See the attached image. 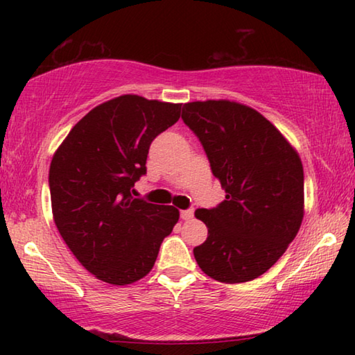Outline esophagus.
I'll use <instances>...</instances> for the list:
<instances>
[{
    "label": "esophagus",
    "instance_id": "obj_1",
    "mask_svg": "<svg viewBox=\"0 0 355 355\" xmlns=\"http://www.w3.org/2000/svg\"><path fill=\"white\" fill-rule=\"evenodd\" d=\"M180 216H182L183 220H189L192 219V216H194V209H183V211L180 213Z\"/></svg>",
    "mask_w": 355,
    "mask_h": 355
}]
</instances>
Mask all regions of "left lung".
I'll return each mask as SVG.
<instances>
[{
  "label": "left lung",
  "instance_id": "left-lung-1",
  "mask_svg": "<svg viewBox=\"0 0 355 355\" xmlns=\"http://www.w3.org/2000/svg\"><path fill=\"white\" fill-rule=\"evenodd\" d=\"M183 122L199 137L225 191L219 207L196 209L208 228L196 261L224 284L254 280L274 266L304 219V167L286 137L254 107L230 100L184 103Z\"/></svg>",
  "mask_w": 355,
  "mask_h": 355
}]
</instances>
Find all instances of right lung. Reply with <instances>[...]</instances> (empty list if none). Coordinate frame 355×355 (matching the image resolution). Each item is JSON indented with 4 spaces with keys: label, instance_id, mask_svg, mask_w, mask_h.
Masks as SVG:
<instances>
[{
    "label": "right lung",
    "instance_id": "1",
    "mask_svg": "<svg viewBox=\"0 0 355 355\" xmlns=\"http://www.w3.org/2000/svg\"><path fill=\"white\" fill-rule=\"evenodd\" d=\"M182 103L120 95L89 111L53 155V219L89 272L128 285L152 271L180 211L131 196L150 144L180 119Z\"/></svg>",
    "mask_w": 355,
    "mask_h": 355
}]
</instances>
